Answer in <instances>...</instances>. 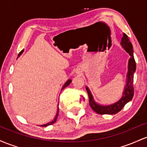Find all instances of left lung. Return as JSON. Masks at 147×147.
Returning a JSON list of instances; mask_svg holds the SVG:
<instances>
[{"mask_svg": "<svg viewBox=\"0 0 147 147\" xmlns=\"http://www.w3.org/2000/svg\"><path fill=\"white\" fill-rule=\"evenodd\" d=\"M121 44L124 50L129 54L130 57L128 61V71L127 74V83L125 87L124 92L123 93L122 97L117 103H113V105H101L97 104L93 100V97L90 93L89 89L86 87V90L89 96V103L90 107L96 113L100 115H115L121 111V109L124 107L128 102L132 100L133 95H134V87H133V77L134 73L136 69V64L135 61L134 56H133V46L130 42L129 39L126 34H123V37L121 38Z\"/></svg>", "mask_w": 147, "mask_h": 147, "instance_id": "obj_1", "label": "left lung"}]
</instances>
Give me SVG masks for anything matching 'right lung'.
<instances>
[{"mask_svg":"<svg viewBox=\"0 0 147 147\" xmlns=\"http://www.w3.org/2000/svg\"><path fill=\"white\" fill-rule=\"evenodd\" d=\"M23 53V50L21 51L20 53H19V55H18V56H20V55H21V53ZM71 80H67V81L66 82V83L65 84V85H64V86L62 87V90H63V89L65 88L66 87L68 86L69 84L71 83ZM58 114H59V108H58V109H57V114H56V116H55V117L54 118V119L52 121H51V122H49V123H46V124H44V125H42V126H49V125H51V124H53V123H55V121H56V120H57V116H58Z\"/></svg>","mask_w":147,"mask_h":147,"instance_id":"add662e5","label":"right lung"}]
</instances>
